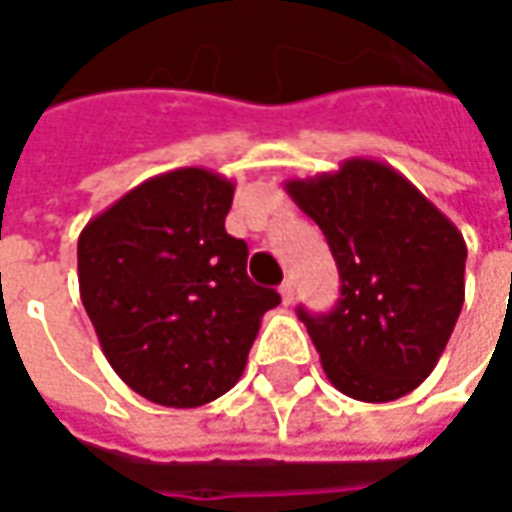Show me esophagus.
<instances>
[{
    "label": "esophagus",
    "instance_id": "esophagus-1",
    "mask_svg": "<svg viewBox=\"0 0 512 512\" xmlns=\"http://www.w3.org/2000/svg\"><path fill=\"white\" fill-rule=\"evenodd\" d=\"M280 298H283L286 306L295 300V283H292V280H283V283H280Z\"/></svg>",
    "mask_w": 512,
    "mask_h": 512
}]
</instances>
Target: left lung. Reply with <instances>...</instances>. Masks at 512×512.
Returning a JSON list of instances; mask_svg holds the SVG:
<instances>
[{"instance_id":"left-lung-1","label":"left lung","mask_w":512,"mask_h":512,"mask_svg":"<svg viewBox=\"0 0 512 512\" xmlns=\"http://www.w3.org/2000/svg\"><path fill=\"white\" fill-rule=\"evenodd\" d=\"M332 249L341 298L298 309L329 384L367 404L418 387L438 364L464 303L467 243L447 214L387 163L352 157L286 183Z\"/></svg>"}]
</instances>
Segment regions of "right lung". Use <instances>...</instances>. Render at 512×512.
I'll use <instances>...</instances> for the list:
<instances>
[{
  "label": "right lung",
  "mask_w": 512,
  "mask_h": 512,
  "mask_svg": "<svg viewBox=\"0 0 512 512\" xmlns=\"http://www.w3.org/2000/svg\"><path fill=\"white\" fill-rule=\"evenodd\" d=\"M234 183L174 168L88 220L79 298L128 387L160 407H203L240 381L275 289L246 275L249 246L226 232Z\"/></svg>",
  "instance_id": "1"
}]
</instances>
